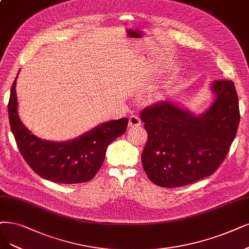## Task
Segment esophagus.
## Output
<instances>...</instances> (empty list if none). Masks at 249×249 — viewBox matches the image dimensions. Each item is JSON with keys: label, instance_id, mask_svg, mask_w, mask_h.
<instances>
[{"label": "esophagus", "instance_id": "obj_1", "mask_svg": "<svg viewBox=\"0 0 249 249\" xmlns=\"http://www.w3.org/2000/svg\"><path fill=\"white\" fill-rule=\"evenodd\" d=\"M129 127H139L141 126V120L137 116H131L129 118V123H128Z\"/></svg>", "mask_w": 249, "mask_h": 249}]
</instances>
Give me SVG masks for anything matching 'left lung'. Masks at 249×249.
Masks as SVG:
<instances>
[{"label": "left lung", "instance_id": "left-lung-1", "mask_svg": "<svg viewBox=\"0 0 249 249\" xmlns=\"http://www.w3.org/2000/svg\"><path fill=\"white\" fill-rule=\"evenodd\" d=\"M214 99L195 114L173 101L146 107L141 119L148 132L142 167L155 185L178 188L213 174L230 150L239 125V101L233 81H214Z\"/></svg>", "mask_w": 249, "mask_h": 249}]
</instances>
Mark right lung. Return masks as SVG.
<instances>
[{
	"label": "right lung",
	"mask_w": 249,
	"mask_h": 249,
	"mask_svg": "<svg viewBox=\"0 0 249 249\" xmlns=\"http://www.w3.org/2000/svg\"><path fill=\"white\" fill-rule=\"evenodd\" d=\"M16 79L11 88L8 114L17 146L26 163L38 176L53 182L71 185L93 178L104 163L108 144L126 131L128 119L98 124L67 142L42 140L27 129L18 115Z\"/></svg>",
	"instance_id": "add662e5"
}]
</instances>
